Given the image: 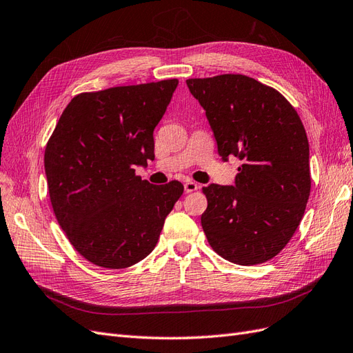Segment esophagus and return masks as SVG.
Listing matches in <instances>:
<instances>
[{
  "instance_id": "34e87169",
  "label": "esophagus",
  "mask_w": 353,
  "mask_h": 353,
  "mask_svg": "<svg viewBox=\"0 0 353 353\" xmlns=\"http://www.w3.org/2000/svg\"><path fill=\"white\" fill-rule=\"evenodd\" d=\"M198 185L195 183V181H186V183H185V192L186 193H190V192H195V190H198Z\"/></svg>"
}]
</instances>
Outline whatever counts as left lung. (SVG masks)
Segmentation results:
<instances>
[{
  "label": "left lung",
  "mask_w": 353,
  "mask_h": 353,
  "mask_svg": "<svg viewBox=\"0 0 353 353\" xmlns=\"http://www.w3.org/2000/svg\"><path fill=\"white\" fill-rule=\"evenodd\" d=\"M224 161L237 157L234 186L203 188L201 224L211 248L239 265L274 258L303 217L311 192L310 143L279 90L245 74L188 79Z\"/></svg>",
  "instance_id": "obj_1"
}]
</instances>
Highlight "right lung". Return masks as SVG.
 I'll return each instance as SVG.
<instances>
[{
	"instance_id": "1",
	"label": "right lung",
	"mask_w": 353,
	"mask_h": 353,
	"mask_svg": "<svg viewBox=\"0 0 353 353\" xmlns=\"http://www.w3.org/2000/svg\"><path fill=\"white\" fill-rule=\"evenodd\" d=\"M177 79L76 95L45 148L57 221L76 251L104 268H128L152 252L165 217L183 193L172 180L134 174L154 160V129Z\"/></svg>"
}]
</instances>
